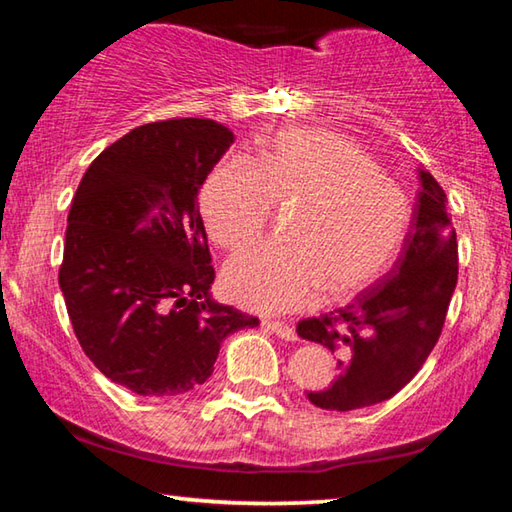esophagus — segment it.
Here are the masks:
<instances>
[{"mask_svg": "<svg viewBox=\"0 0 512 512\" xmlns=\"http://www.w3.org/2000/svg\"><path fill=\"white\" fill-rule=\"evenodd\" d=\"M266 329H271L275 336H280L284 341H296V329L289 323H282V320H264L262 323Z\"/></svg>", "mask_w": 512, "mask_h": 512, "instance_id": "34e87169", "label": "esophagus"}]
</instances>
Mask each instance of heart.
Masks as SVG:
<instances>
[{"label":"heart","mask_w":512,"mask_h":512,"mask_svg":"<svg viewBox=\"0 0 512 512\" xmlns=\"http://www.w3.org/2000/svg\"><path fill=\"white\" fill-rule=\"evenodd\" d=\"M273 207L289 210L280 244L232 257L225 296L262 314H287L327 298L357 296L400 250L411 203L350 137L282 128L262 140L257 162L230 158L207 178L201 210L216 244L241 250L264 235Z\"/></svg>","instance_id":"heart-1"}]
</instances>
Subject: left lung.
Segmentation results:
<instances>
[{"label":"left lung","mask_w":512,"mask_h":512,"mask_svg":"<svg viewBox=\"0 0 512 512\" xmlns=\"http://www.w3.org/2000/svg\"><path fill=\"white\" fill-rule=\"evenodd\" d=\"M409 237L395 266L350 305L305 318L298 336L339 357V377L309 402L352 411L384 402L418 375L443 332L458 280V244L445 189L420 169Z\"/></svg>","instance_id":"8db88e82"}]
</instances>
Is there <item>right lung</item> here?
Here are the masks:
<instances>
[{
    "label": "right lung",
    "instance_id": "obj_1",
    "mask_svg": "<svg viewBox=\"0 0 512 512\" xmlns=\"http://www.w3.org/2000/svg\"><path fill=\"white\" fill-rule=\"evenodd\" d=\"M235 142L212 119L133 128L85 171L67 216L58 284L83 352L146 397L212 375L225 336L259 320L214 302L198 189Z\"/></svg>",
    "mask_w": 512,
    "mask_h": 512
}]
</instances>
